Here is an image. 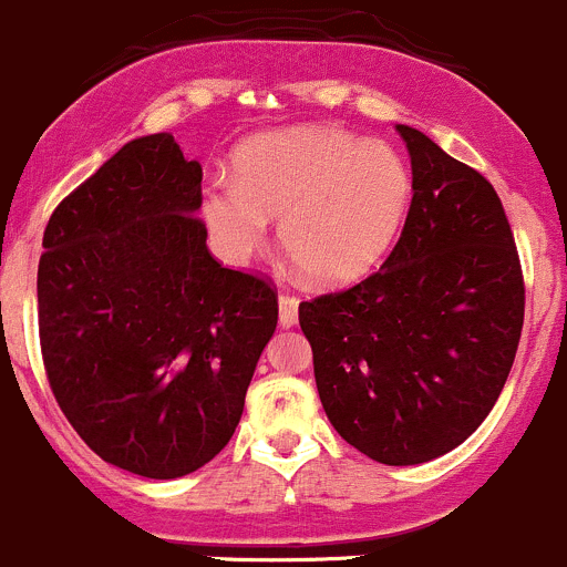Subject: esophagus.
<instances>
[{
	"mask_svg": "<svg viewBox=\"0 0 567 567\" xmlns=\"http://www.w3.org/2000/svg\"><path fill=\"white\" fill-rule=\"evenodd\" d=\"M297 306H300V300H297L295 295H286L281 291V297H278V319H281V328H295L297 324Z\"/></svg>",
	"mask_w": 567,
	"mask_h": 567,
	"instance_id": "34e87169",
	"label": "esophagus"
}]
</instances>
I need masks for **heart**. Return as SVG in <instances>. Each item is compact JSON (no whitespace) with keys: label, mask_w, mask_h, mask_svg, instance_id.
I'll return each instance as SVG.
<instances>
[{"label":"heart","mask_w":567,"mask_h":567,"mask_svg":"<svg viewBox=\"0 0 567 567\" xmlns=\"http://www.w3.org/2000/svg\"><path fill=\"white\" fill-rule=\"evenodd\" d=\"M413 176L385 143L330 126L261 134L234 156V184L206 189L204 220L223 259L243 265L278 243L313 286H344L380 265L405 226Z\"/></svg>","instance_id":"b5f03b06"}]
</instances>
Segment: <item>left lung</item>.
<instances>
[{
	"label": "left lung",
	"instance_id": "8db88e82",
	"mask_svg": "<svg viewBox=\"0 0 567 567\" xmlns=\"http://www.w3.org/2000/svg\"><path fill=\"white\" fill-rule=\"evenodd\" d=\"M413 200L389 259L300 302L319 400L336 433L385 466L461 446L502 394L524 328L513 228L482 173L396 126Z\"/></svg>",
	"mask_w": 567,
	"mask_h": 567
}]
</instances>
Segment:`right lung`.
I'll use <instances>...</instances> for the list:
<instances>
[{"mask_svg": "<svg viewBox=\"0 0 567 567\" xmlns=\"http://www.w3.org/2000/svg\"><path fill=\"white\" fill-rule=\"evenodd\" d=\"M200 178L173 134L132 140L43 231L38 333L54 400L101 461L148 480L198 472L231 441L278 324L270 278L206 248Z\"/></svg>", "mask_w": 567, "mask_h": 567, "instance_id": "obj_1", "label": "right lung"}]
</instances>
